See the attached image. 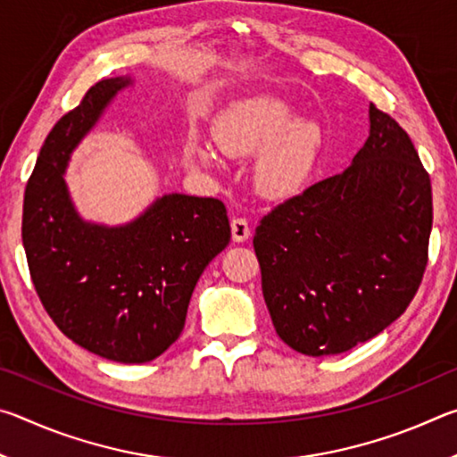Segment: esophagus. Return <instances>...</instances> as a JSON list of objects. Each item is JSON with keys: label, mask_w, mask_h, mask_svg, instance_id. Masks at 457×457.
I'll return each mask as SVG.
<instances>
[{"label": "esophagus", "mask_w": 457, "mask_h": 457, "mask_svg": "<svg viewBox=\"0 0 457 457\" xmlns=\"http://www.w3.org/2000/svg\"><path fill=\"white\" fill-rule=\"evenodd\" d=\"M250 236H252V229L245 218L231 220V237H234V242H245Z\"/></svg>", "instance_id": "esophagus-1"}]
</instances>
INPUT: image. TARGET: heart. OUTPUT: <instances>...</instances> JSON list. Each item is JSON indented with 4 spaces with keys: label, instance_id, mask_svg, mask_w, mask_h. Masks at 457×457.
<instances>
[{
    "label": "heart",
    "instance_id": "obj_1",
    "mask_svg": "<svg viewBox=\"0 0 457 457\" xmlns=\"http://www.w3.org/2000/svg\"><path fill=\"white\" fill-rule=\"evenodd\" d=\"M294 108L276 96H252L231 103L213 122V138L229 157L260 154L253 179L266 197H288L312 173L320 149L314 122L298 120ZM187 157L199 167H215L213 151L201 141L187 143Z\"/></svg>",
    "mask_w": 457,
    "mask_h": 457
}]
</instances>
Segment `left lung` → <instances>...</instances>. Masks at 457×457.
Segmentation results:
<instances>
[{"instance_id":"left-lung-1","label":"left lung","mask_w":457,"mask_h":457,"mask_svg":"<svg viewBox=\"0 0 457 457\" xmlns=\"http://www.w3.org/2000/svg\"><path fill=\"white\" fill-rule=\"evenodd\" d=\"M343 173L264 215L253 236L274 328L308 357L351 351L407 311L428 266L431 181L411 138L370 103Z\"/></svg>"}]
</instances>
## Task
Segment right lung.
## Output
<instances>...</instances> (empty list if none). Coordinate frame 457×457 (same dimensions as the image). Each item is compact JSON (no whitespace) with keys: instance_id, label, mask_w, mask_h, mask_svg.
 Wrapping results in <instances>:
<instances>
[{"instance_id":"1","label":"right lung","mask_w":457,"mask_h":457,"mask_svg":"<svg viewBox=\"0 0 457 457\" xmlns=\"http://www.w3.org/2000/svg\"><path fill=\"white\" fill-rule=\"evenodd\" d=\"M129 84V76L96 82L46 137L26 185L21 242L37 296L68 338L108 361L149 362L179 338L199 276L231 229L220 199L179 193L122 228L74 212L66 161Z\"/></svg>"}]
</instances>
